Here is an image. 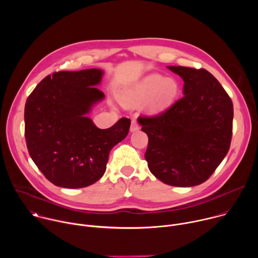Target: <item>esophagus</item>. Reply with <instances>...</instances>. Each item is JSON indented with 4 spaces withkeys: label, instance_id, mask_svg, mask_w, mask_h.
<instances>
[{
    "label": "esophagus",
    "instance_id": "obj_1",
    "mask_svg": "<svg viewBox=\"0 0 258 258\" xmlns=\"http://www.w3.org/2000/svg\"><path fill=\"white\" fill-rule=\"evenodd\" d=\"M139 130H140V126H139L137 120L133 119V120H132V124H131V132L133 133V132H137V131H139Z\"/></svg>",
    "mask_w": 258,
    "mask_h": 258
}]
</instances>
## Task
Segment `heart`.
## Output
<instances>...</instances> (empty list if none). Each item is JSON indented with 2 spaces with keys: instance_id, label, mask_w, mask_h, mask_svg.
<instances>
[{
  "instance_id": "heart-1",
  "label": "heart",
  "mask_w": 258,
  "mask_h": 258,
  "mask_svg": "<svg viewBox=\"0 0 258 258\" xmlns=\"http://www.w3.org/2000/svg\"><path fill=\"white\" fill-rule=\"evenodd\" d=\"M179 87L175 80L165 79L159 75L145 78L123 96V102L130 106H137L146 99L147 110L150 113H159L169 107L178 95Z\"/></svg>"
}]
</instances>
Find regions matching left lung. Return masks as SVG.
<instances>
[{
	"instance_id": "obj_1",
	"label": "left lung",
	"mask_w": 258,
	"mask_h": 258,
	"mask_svg": "<svg viewBox=\"0 0 258 258\" xmlns=\"http://www.w3.org/2000/svg\"><path fill=\"white\" fill-rule=\"evenodd\" d=\"M183 81V96L165 111L140 116L148 136L150 171L174 187L207 180L226 157L233 134V102L206 69L168 66Z\"/></svg>"
}]
</instances>
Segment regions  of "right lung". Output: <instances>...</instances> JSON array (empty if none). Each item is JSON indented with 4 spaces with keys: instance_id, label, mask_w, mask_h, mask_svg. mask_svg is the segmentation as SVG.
Returning a JSON list of instances; mask_svg holds the SVG:
<instances>
[{
    "instance_id": "1",
    "label": "right lung",
    "mask_w": 258,
    "mask_h": 258,
    "mask_svg": "<svg viewBox=\"0 0 258 258\" xmlns=\"http://www.w3.org/2000/svg\"><path fill=\"white\" fill-rule=\"evenodd\" d=\"M102 76L97 68L54 72L26 100L28 153L55 186L78 189L93 185L106 170L110 150L128 134V118L101 130L87 116L105 97L97 88Z\"/></svg>"
}]
</instances>
